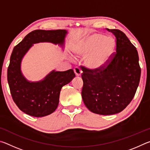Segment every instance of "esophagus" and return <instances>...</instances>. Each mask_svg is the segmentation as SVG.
I'll return each mask as SVG.
<instances>
[{
    "label": "esophagus",
    "mask_w": 150,
    "mask_h": 150,
    "mask_svg": "<svg viewBox=\"0 0 150 150\" xmlns=\"http://www.w3.org/2000/svg\"><path fill=\"white\" fill-rule=\"evenodd\" d=\"M74 73H75V74L77 75V76H80L81 75V73H82V71L81 70V69L79 67H75L74 68Z\"/></svg>",
    "instance_id": "34e87169"
}]
</instances>
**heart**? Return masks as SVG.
Masks as SVG:
<instances>
[{
    "label": "heart",
    "instance_id": "obj_1",
    "mask_svg": "<svg viewBox=\"0 0 150 150\" xmlns=\"http://www.w3.org/2000/svg\"><path fill=\"white\" fill-rule=\"evenodd\" d=\"M116 42L112 38L94 34L76 45L74 53L78 56H85L84 64L93 71H100L107 67L116 51Z\"/></svg>",
    "mask_w": 150,
    "mask_h": 150
}]
</instances>
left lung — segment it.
<instances>
[{"instance_id":"1","label":"left lung","mask_w":150,"mask_h":150,"mask_svg":"<svg viewBox=\"0 0 150 150\" xmlns=\"http://www.w3.org/2000/svg\"><path fill=\"white\" fill-rule=\"evenodd\" d=\"M106 30L116 38V52L110 63L100 71L81 66L83 102L90 111L101 115L120 112L130 104L141 75L136 47L120 30Z\"/></svg>"}]
</instances>
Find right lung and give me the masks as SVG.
Instances as JSON below:
<instances>
[{"label":"right lung","mask_w":150,"mask_h":150,"mask_svg":"<svg viewBox=\"0 0 150 150\" xmlns=\"http://www.w3.org/2000/svg\"><path fill=\"white\" fill-rule=\"evenodd\" d=\"M67 34L65 30H35L14 47L7 71V79L14 102L27 115L43 117L54 112L59 104L62 87L71 82L75 75L73 69L65 71L53 70L42 80L31 82L21 71L22 58L34 44L51 42L63 46Z\"/></svg>","instance_id":"right-lung-1"}]
</instances>
